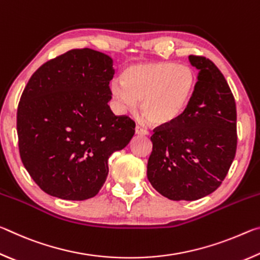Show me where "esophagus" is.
<instances>
[{"instance_id":"obj_1","label":"esophagus","mask_w":260,"mask_h":260,"mask_svg":"<svg viewBox=\"0 0 260 260\" xmlns=\"http://www.w3.org/2000/svg\"><path fill=\"white\" fill-rule=\"evenodd\" d=\"M135 134L136 135H144V136H147V135H149V132L146 131V129H143V128H141L140 126H136L135 127Z\"/></svg>"}]
</instances>
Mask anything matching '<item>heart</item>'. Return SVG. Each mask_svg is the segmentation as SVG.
I'll list each match as a JSON object with an SVG mask.
<instances>
[{
	"instance_id": "obj_1",
	"label": "heart",
	"mask_w": 260,
	"mask_h": 260,
	"mask_svg": "<svg viewBox=\"0 0 260 260\" xmlns=\"http://www.w3.org/2000/svg\"><path fill=\"white\" fill-rule=\"evenodd\" d=\"M197 77L191 68L173 61L133 65L113 80L110 91L121 111L133 113L141 101V112L150 125L177 121L191 102Z\"/></svg>"
}]
</instances>
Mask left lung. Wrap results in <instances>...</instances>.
Wrapping results in <instances>:
<instances>
[{
	"label": "left lung",
	"mask_w": 260,
	"mask_h": 260,
	"mask_svg": "<svg viewBox=\"0 0 260 260\" xmlns=\"http://www.w3.org/2000/svg\"><path fill=\"white\" fill-rule=\"evenodd\" d=\"M199 70L191 102L177 121L151 136L147 177L172 201H196L217 189L236 152V105L219 69L205 57L189 56Z\"/></svg>",
	"instance_id": "left-lung-1"
}]
</instances>
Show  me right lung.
Listing matches in <instances>:
<instances>
[{
	"label": "right lung",
	"instance_id": "right-lung-1",
	"mask_svg": "<svg viewBox=\"0 0 260 260\" xmlns=\"http://www.w3.org/2000/svg\"><path fill=\"white\" fill-rule=\"evenodd\" d=\"M111 57L72 49L33 73L21 94L17 133L21 161L48 195L85 201L98 195L108 159L134 135L135 122L114 116Z\"/></svg>",
	"mask_w": 260,
	"mask_h": 260
}]
</instances>
